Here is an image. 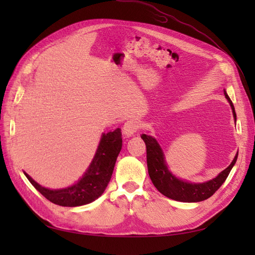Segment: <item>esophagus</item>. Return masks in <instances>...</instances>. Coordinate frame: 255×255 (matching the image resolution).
Masks as SVG:
<instances>
[{"label": "esophagus", "mask_w": 255, "mask_h": 255, "mask_svg": "<svg viewBox=\"0 0 255 255\" xmlns=\"http://www.w3.org/2000/svg\"><path fill=\"white\" fill-rule=\"evenodd\" d=\"M138 129H139L138 122L134 121V119H130V121H128L124 124L123 132L125 136L130 137L133 133H136L138 131Z\"/></svg>", "instance_id": "esophagus-1"}]
</instances>
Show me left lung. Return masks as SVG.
I'll list each match as a JSON object with an SVG mask.
<instances>
[{
	"label": "left lung",
	"mask_w": 255,
	"mask_h": 255,
	"mask_svg": "<svg viewBox=\"0 0 255 255\" xmlns=\"http://www.w3.org/2000/svg\"><path fill=\"white\" fill-rule=\"evenodd\" d=\"M224 92L226 99L228 100L231 106L232 113H234L235 121H237L235 106L232 104L227 92L225 90ZM141 138L145 143V148H147L148 172L153 185L164 196L177 200V202L197 203L213 196L227 180V177H228L231 169L234 167L238 159V154H236L231 164L223 172H220L213 180L205 183H191L180 180V178L173 175L169 171L164 160L163 151H162L158 141L153 137L142 133Z\"/></svg>",
	"instance_id": "left-lung-1"
}]
</instances>
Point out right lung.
Segmentation results:
<instances>
[{
  "mask_svg": "<svg viewBox=\"0 0 255 255\" xmlns=\"http://www.w3.org/2000/svg\"><path fill=\"white\" fill-rule=\"evenodd\" d=\"M122 145L123 138L119 128L114 131L103 133L99 148L88 171L78 183L67 188L49 189L42 187L27 173L24 172V174L31 185L53 204L64 207H77L90 204L104 193L110 183Z\"/></svg>",
  "mask_w": 255,
  "mask_h": 255,
  "instance_id": "1",
  "label": "right lung"
}]
</instances>
